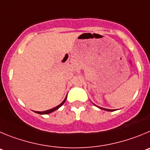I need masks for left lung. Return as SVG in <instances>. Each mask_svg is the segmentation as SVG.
Listing matches in <instances>:
<instances>
[{
    "mask_svg": "<svg viewBox=\"0 0 150 150\" xmlns=\"http://www.w3.org/2000/svg\"><path fill=\"white\" fill-rule=\"evenodd\" d=\"M99 108H101V109H103V110H108V111H114V110H110V109H106V108H100V107H98Z\"/></svg>",
    "mask_w": 150,
    "mask_h": 150,
    "instance_id": "left-lung-1",
    "label": "left lung"
}]
</instances>
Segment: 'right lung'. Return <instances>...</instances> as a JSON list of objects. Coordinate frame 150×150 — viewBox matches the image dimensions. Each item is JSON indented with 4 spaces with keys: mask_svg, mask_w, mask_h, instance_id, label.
I'll use <instances>...</instances> for the list:
<instances>
[{
    "mask_svg": "<svg viewBox=\"0 0 150 150\" xmlns=\"http://www.w3.org/2000/svg\"><path fill=\"white\" fill-rule=\"evenodd\" d=\"M67 97H66L65 99H64V100H63V102H62L60 104V105H57V107L53 108L50 109V110H45V111H34V112H35V113H37V114H50V113H52V112H53V111H54V110H57V109H58L59 108L61 107L62 105H63V104H64V102H66V100H67Z\"/></svg>",
    "mask_w": 150,
    "mask_h": 150,
    "instance_id": "add662e5",
    "label": "right lung"
}]
</instances>
